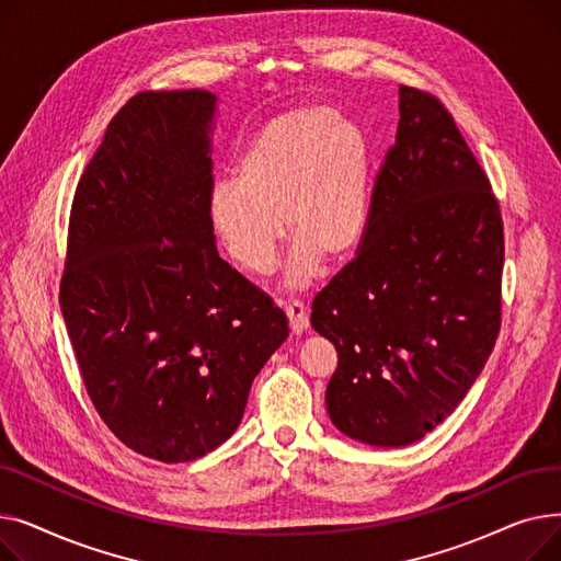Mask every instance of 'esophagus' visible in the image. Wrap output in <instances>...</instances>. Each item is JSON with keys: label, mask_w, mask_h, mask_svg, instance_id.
<instances>
[{"label": "esophagus", "mask_w": 561, "mask_h": 561, "mask_svg": "<svg viewBox=\"0 0 561 561\" xmlns=\"http://www.w3.org/2000/svg\"><path fill=\"white\" fill-rule=\"evenodd\" d=\"M284 311H286V318H288V325H290L293 334L307 332V328H309V313H307V309H305V305L300 300H288L284 305Z\"/></svg>", "instance_id": "obj_1"}]
</instances>
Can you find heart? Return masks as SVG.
<instances>
[{
    "label": "heart",
    "instance_id": "b5f03b06",
    "mask_svg": "<svg viewBox=\"0 0 561 561\" xmlns=\"http://www.w3.org/2000/svg\"><path fill=\"white\" fill-rule=\"evenodd\" d=\"M370 206V145L330 106H302L265 123L243 147L233 182L209 195V220L231 261L250 275L275 268L284 229L293 239L286 286L300 288L320 256L341 261L362 241Z\"/></svg>",
    "mask_w": 561,
    "mask_h": 561
}]
</instances>
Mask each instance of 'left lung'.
I'll list each match as a JSON object with an SVG mask.
<instances>
[{
    "label": "left lung",
    "instance_id": "1",
    "mask_svg": "<svg viewBox=\"0 0 561 561\" xmlns=\"http://www.w3.org/2000/svg\"><path fill=\"white\" fill-rule=\"evenodd\" d=\"M400 121L357 259L311 305L334 343L325 404L339 432L416 444L482 373L500 330L503 220L453 115L400 85Z\"/></svg>",
    "mask_w": 561,
    "mask_h": 561
}]
</instances>
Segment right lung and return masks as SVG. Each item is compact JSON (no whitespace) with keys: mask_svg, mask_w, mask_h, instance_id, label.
I'll list each match as a JSON object with an SVG mask.
<instances>
[{"mask_svg":"<svg viewBox=\"0 0 561 561\" xmlns=\"http://www.w3.org/2000/svg\"><path fill=\"white\" fill-rule=\"evenodd\" d=\"M218 98L161 91L111 121L72 202L61 311L88 396L131 450H216L288 318L218 256L209 220Z\"/></svg>","mask_w":561,"mask_h":561,"instance_id":"right-lung-1","label":"right lung"}]
</instances>
